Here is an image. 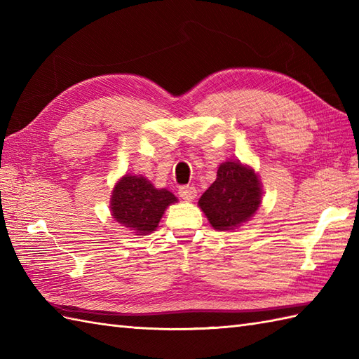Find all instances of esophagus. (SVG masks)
Listing matches in <instances>:
<instances>
[{"mask_svg": "<svg viewBox=\"0 0 359 359\" xmlns=\"http://www.w3.org/2000/svg\"><path fill=\"white\" fill-rule=\"evenodd\" d=\"M179 196L184 199L185 202H193L197 196V189L194 187H180L179 188Z\"/></svg>", "mask_w": 359, "mask_h": 359, "instance_id": "esophagus-1", "label": "esophagus"}]
</instances>
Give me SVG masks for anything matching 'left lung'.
I'll return each instance as SVG.
<instances>
[{"mask_svg":"<svg viewBox=\"0 0 359 359\" xmlns=\"http://www.w3.org/2000/svg\"><path fill=\"white\" fill-rule=\"evenodd\" d=\"M262 194L261 179L253 168L226 160L219 165L216 180L197 203L215 230L230 231L256 215Z\"/></svg>","mask_w":359,"mask_h":359,"instance_id":"obj_1","label":"left lung"}]
</instances>
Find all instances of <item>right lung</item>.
Instances as JSON below:
<instances>
[{
	"mask_svg": "<svg viewBox=\"0 0 359 359\" xmlns=\"http://www.w3.org/2000/svg\"><path fill=\"white\" fill-rule=\"evenodd\" d=\"M177 202L166 188H156L143 175L125 174L114 185L109 201L116 222L137 236L156 231L160 219L170 205Z\"/></svg>",
	"mask_w": 359,
	"mask_h": 359,
	"instance_id": "obj_1",
	"label": "right lung"
}]
</instances>
